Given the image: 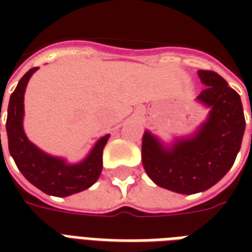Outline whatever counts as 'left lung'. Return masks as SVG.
Segmentation results:
<instances>
[{
  "label": "left lung",
  "instance_id": "1",
  "mask_svg": "<svg viewBox=\"0 0 252 252\" xmlns=\"http://www.w3.org/2000/svg\"><path fill=\"white\" fill-rule=\"evenodd\" d=\"M198 77L205 83L198 99L212 109L197 135L178 140L170 151L148 132L142 142L143 166L148 177L160 188L182 194L204 191L227 174L246 128L240 97L225 79L211 70H200Z\"/></svg>",
  "mask_w": 252,
  "mask_h": 252
}]
</instances>
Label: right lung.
I'll list each match as a JSON object with an SVG mask.
<instances>
[{"instance_id":"right-lung-1","label":"right lung","mask_w":252,"mask_h":252,"mask_svg":"<svg viewBox=\"0 0 252 252\" xmlns=\"http://www.w3.org/2000/svg\"><path fill=\"white\" fill-rule=\"evenodd\" d=\"M36 70L37 67H33L28 72H25L9 99L6 117L9 153L21 174L32 185H35L46 194L66 197L88 189L98 180L102 170V150L109 139V135L101 137L88 158L82 163L74 166L66 164L62 159L41 153L39 148L35 147L25 136L23 129V116L25 88L31 75Z\"/></svg>"}]
</instances>
